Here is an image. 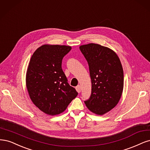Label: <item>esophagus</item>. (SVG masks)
I'll list each match as a JSON object with an SVG mask.
<instances>
[{
	"label": "esophagus",
	"mask_w": 150,
	"mask_h": 150,
	"mask_svg": "<svg viewBox=\"0 0 150 150\" xmlns=\"http://www.w3.org/2000/svg\"><path fill=\"white\" fill-rule=\"evenodd\" d=\"M75 89H76L77 92H78V93H80V91H81V87H80V85L76 86V87H75Z\"/></svg>",
	"instance_id": "obj_1"
}]
</instances>
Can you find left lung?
Wrapping results in <instances>:
<instances>
[{
	"instance_id": "1",
	"label": "left lung",
	"mask_w": 150,
	"mask_h": 150,
	"mask_svg": "<svg viewBox=\"0 0 150 150\" xmlns=\"http://www.w3.org/2000/svg\"><path fill=\"white\" fill-rule=\"evenodd\" d=\"M87 61L91 81V93L85 101L92 113L102 115L112 110L123 93V67L117 54L107 47L96 43L80 46Z\"/></svg>"
}]
</instances>
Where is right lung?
I'll return each mask as SVG.
<instances>
[{"mask_svg": "<svg viewBox=\"0 0 150 150\" xmlns=\"http://www.w3.org/2000/svg\"><path fill=\"white\" fill-rule=\"evenodd\" d=\"M70 46L45 44L33 53L26 73V86L36 107L49 115L64 112L78 95L62 69Z\"/></svg>", "mask_w": 150, "mask_h": 150, "instance_id": "right-lung-1", "label": "right lung"}]
</instances>
